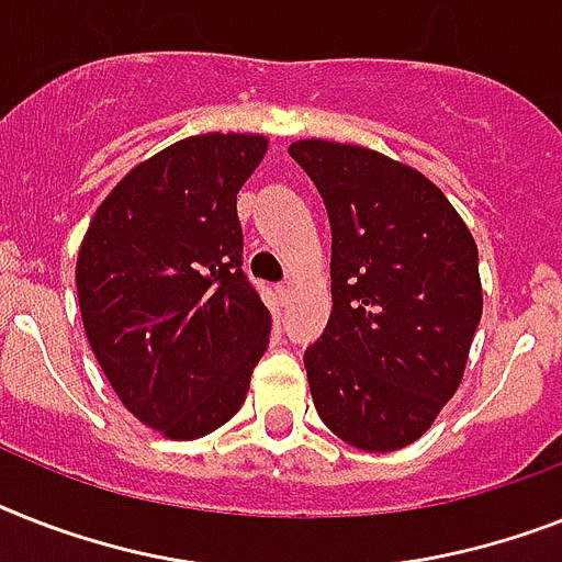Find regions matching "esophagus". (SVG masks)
<instances>
[{
    "mask_svg": "<svg viewBox=\"0 0 562 562\" xmlns=\"http://www.w3.org/2000/svg\"><path fill=\"white\" fill-rule=\"evenodd\" d=\"M291 289H294V282L285 280L277 285V296H280V303H289V296H291Z\"/></svg>",
    "mask_w": 562,
    "mask_h": 562,
    "instance_id": "1",
    "label": "esophagus"
}]
</instances>
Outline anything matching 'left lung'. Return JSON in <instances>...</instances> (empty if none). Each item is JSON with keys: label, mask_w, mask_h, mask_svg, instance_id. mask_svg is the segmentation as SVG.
<instances>
[{"label": "left lung", "mask_w": 562, "mask_h": 562, "mask_svg": "<svg viewBox=\"0 0 562 562\" xmlns=\"http://www.w3.org/2000/svg\"><path fill=\"white\" fill-rule=\"evenodd\" d=\"M289 155L331 225V317L303 355L314 407L346 445L401 450L462 384L482 317L476 241L407 164L321 138Z\"/></svg>", "instance_id": "8db88e82"}]
</instances>
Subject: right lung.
Here are the masks:
<instances>
[{"label":"right lung","mask_w":562,"mask_h":562,"mask_svg":"<svg viewBox=\"0 0 562 562\" xmlns=\"http://www.w3.org/2000/svg\"><path fill=\"white\" fill-rule=\"evenodd\" d=\"M262 135H193L103 199L77 254V300L103 375L138 422L190 441L239 413L271 314L241 271L236 193Z\"/></svg>","instance_id":"right-lung-1"}]
</instances>
